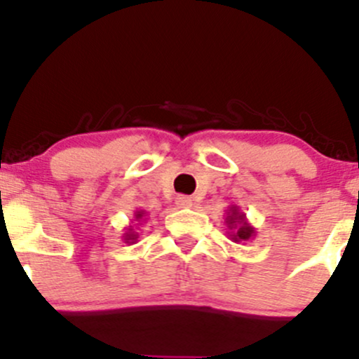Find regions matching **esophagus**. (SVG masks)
<instances>
[{
  "label": "esophagus",
  "mask_w": 359,
  "mask_h": 359,
  "mask_svg": "<svg viewBox=\"0 0 359 359\" xmlns=\"http://www.w3.org/2000/svg\"><path fill=\"white\" fill-rule=\"evenodd\" d=\"M175 203L179 208H191L193 206V200L189 196H177Z\"/></svg>",
  "instance_id": "esophagus-1"
}]
</instances>
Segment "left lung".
Segmentation results:
<instances>
[{"instance_id": "obj_1", "label": "left lung", "mask_w": 359, "mask_h": 359, "mask_svg": "<svg viewBox=\"0 0 359 359\" xmlns=\"http://www.w3.org/2000/svg\"><path fill=\"white\" fill-rule=\"evenodd\" d=\"M226 213L227 215L224 222H226L227 229H229L227 231L229 240H233L234 243H240V241H248L255 236V227L250 226L247 215L236 205H231Z\"/></svg>"}]
</instances>
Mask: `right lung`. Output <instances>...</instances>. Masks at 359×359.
<instances>
[{"instance_id":"1","label":"right lung","mask_w":359,"mask_h":359,"mask_svg":"<svg viewBox=\"0 0 359 359\" xmlns=\"http://www.w3.org/2000/svg\"><path fill=\"white\" fill-rule=\"evenodd\" d=\"M146 215H147L146 210L137 208L135 212H133L132 224H130L128 227H125L126 231H125V234H123V241H125V243H128V245L137 243V240H139V233H135V229H133V226H140V224L146 222ZM133 222H135L136 224H133Z\"/></svg>"}]
</instances>
